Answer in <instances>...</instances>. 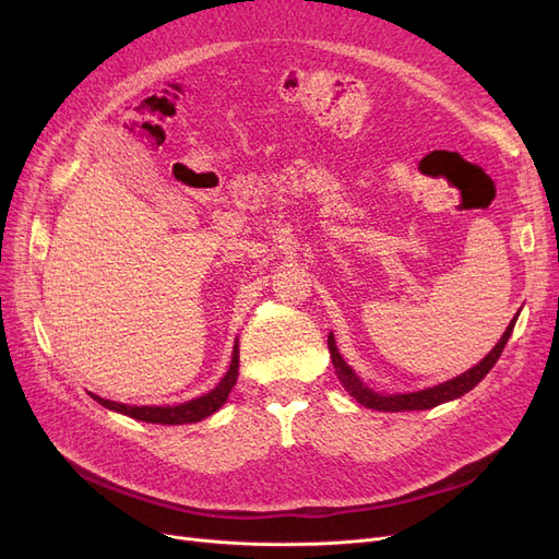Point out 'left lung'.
I'll use <instances>...</instances> for the list:
<instances>
[{"instance_id":"obj_1","label":"left lung","mask_w":559,"mask_h":559,"mask_svg":"<svg viewBox=\"0 0 559 559\" xmlns=\"http://www.w3.org/2000/svg\"><path fill=\"white\" fill-rule=\"evenodd\" d=\"M518 319V317H515ZM515 319L509 324V329H506V333L501 335V341L495 345V349L487 354V357L478 364L473 366L471 370H466L464 376L454 378L450 382H443L438 386H429V389H421V392H413V394H394V396H384V394H378L373 392V389H368L357 376L352 373V368L343 361L341 352H337L335 347V337L333 333L329 335V352H331V359H333V368H335V376L337 380L343 382V386L349 392V396L357 399V403L366 405V408H373V411H384V413H401V411H429L433 408V405H441L445 401H452V399H460L464 396L466 392H471L473 386H476L489 370H492V366L499 361L501 352L506 347V343H509V337L513 333V326H515Z\"/></svg>"}]
</instances>
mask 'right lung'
Listing matches in <instances>:
<instances>
[{"instance_id": "1", "label": "right lung", "mask_w": 559, "mask_h": 559, "mask_svg": "<svg viewBox=\"0 0 559 559\" xmlns=\"http://www.w3.org/2000/svg\"><path fill=\"white\" fill-rule=\"evenodd\" d=\"M238 366H240V349H238V345H235L230 368H228V373L222 378V382H218L210 394L198 396L189 403H179V405H126V403L99 399L95 394H93V399L97 403H103L105 408H109V411L123 413L128 417L142 419V421H151V425H191V421H200V419L210 417L212 413H216L226 403L230 389L235 386V380H238Z\"/></svg>"}]
</instances>
